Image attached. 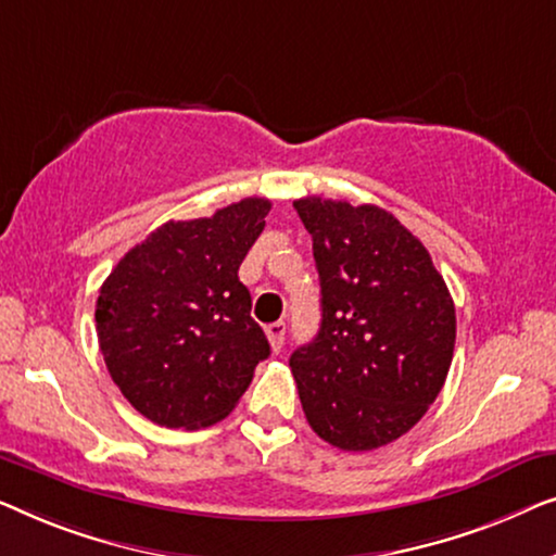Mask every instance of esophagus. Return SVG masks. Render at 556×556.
Listing matches in <instances>:
<instances>
[{
  "instance_id": "1",
  "label": "esophagus",
  "mask_w": 556,
  "mask_h": 556,
  "mask_svg": "<svg viewBox=\"0 0 556 556\" xmlns=\"http://www.w3.org/2000/svg\"><path fill=\"white\" fill-rule=\"evenodd\" d=\"M285 334H287V325L285 323H271L267 327V338H269V345L275 353H279L281 345H285Z\"/></svg>"
}]
</instances>
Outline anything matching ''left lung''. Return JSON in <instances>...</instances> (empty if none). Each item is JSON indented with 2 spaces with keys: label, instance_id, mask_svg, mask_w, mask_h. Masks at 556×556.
I'll return each instance as SVG.
<instances>
[{
  "label": "left lung",
  "instance_id": "8db88e82",
  "mask_svg": "<svg viewBox=\"0 0 556 556\" xmlns=\"http://www.w3.org/2000/svg\"><path fill=\"white\" fill-rule=\"evenodd\" d=\"M323 287L317 338L289 367L323 441L372 451L426 416L456 345V307L420 239L386 208L294 201Z\"/></svg>",
  "mask_w": 556,
  "mask_h": 556
}]
</instances>
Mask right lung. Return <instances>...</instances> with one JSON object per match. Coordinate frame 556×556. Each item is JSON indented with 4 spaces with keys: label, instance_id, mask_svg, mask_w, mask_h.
I'll return each mask as SVG.
<instances>
[{
    "label": "right lung",
    "instance_id": "right-lung-1",
    "mask_svg": "<svg viewBox=\"0 0 556 556\" xmlns=\"http://www.w3.org/2000/svg\"><path fill=\"white\" fill-rule=\"evenodd\" d=\"M267 199L168 222L130 249L100 287V353L140 416L206 428L233 410L269 357L239 267L264 229Z\"/></svg>",
    "mask_w": 556,
    "mask_h": 556
}]
</instances>
